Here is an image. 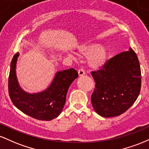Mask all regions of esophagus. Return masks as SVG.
Returning a JSON list of instances; mask_svg holds the SVG:
<instances>
[{
	"label": "esophagus",
	"instance_id": "obj_1",
	"mask_svg": "<svg viewBox=\"0 0 149 149\" xmlns=\"http://www.w3.org/2000/svg\"><path fill=\"white\" fill-rule=\"evenodd\" d=\"M85 74V71L83 69H80L78 70V75L79 76H83V75Z\"/></svg>",
	"mask_w": 149,
	"mask_h": 149
}]
</instances>
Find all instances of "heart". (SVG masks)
<instances>
[{
  "label": "heart",
  "mask_w": 149,
  "mask_h": 149,
  "mask_svg": "<svg viewBox=\"0 0 149 149\" xmlns=\"http://www.w3.org/2000/svg\"><path fill=\"white\" fill-rule=\"evenodd\" d=\"M79 52L84 57H90L89 63L93 68L101 67L107 59V49L98 45H83L79 47Z\"/></svg>",
  "instance_id": "heart-1"
}]
</instances>
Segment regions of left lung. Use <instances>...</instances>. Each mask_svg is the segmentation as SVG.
<instances>
[{"label":"left lung","instance_id":"left-lung-1","mask_svg":"<svg viewBox=\"0 0 149 149\" xmlns=\"http://www.w3.org/2000/svg\"><path fill=\"white\" fill-rule=\"evenodd\" d=\"M91 74L96 84L91 96L92 105L103 117L121 115L139 96L141 69L137 56L131 48L108 59Z\"/></svg>","mask_w":149,"mask_h":149}]
</instances>
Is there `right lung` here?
Returning <instances> with one entry per match:
<instances>
[{"mask_svg": "<svg viewBox=\"0 0 149 149\" xmlns=\"http://www.w3.org/2000/svg\"><path fill=\"white\" fill-rule=\"evenodd\" d=\"M18 57L17 52L12 59L8 78V92L13 104L24 113L35 119L48 121L57 118L64 107L70 85L78 78L76 70L72 68L59 71L47 90L31 95L24 92L19 86L15 73Z\"/></svg>", "mask_w": 149, "mask_h": 149, "instance_id": "right-lung-1", "label": "right lung"}]
</instances>
